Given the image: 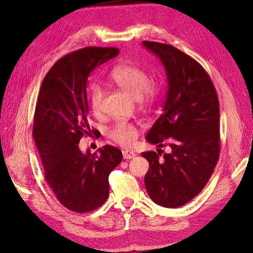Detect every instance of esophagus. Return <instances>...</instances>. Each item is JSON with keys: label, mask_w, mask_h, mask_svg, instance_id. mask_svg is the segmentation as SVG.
<instances>
[{"label": "esophagus", "mask_w": 253, "mask_h": 253, "mask_svg": "<svg viewBox=\"0 0 253 253\" xmlns=\"http://www.w3.org/2000/svg\"><path fill=\"white\" fill-rule=\"evenodd\" d=\"M135 156H136V154L132 151H128V149L123 151V157L125 158V160H130V158H134Z\"/></svg>", "instance_id": "34e87169"}]
</instances>
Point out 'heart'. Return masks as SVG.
Masks as SVG:
<instances>
[{"instance_id":"heart-1","label":"heart","mask_w":253,"mask_h":253,"mask_svg":"<svg viewBox=\"0 0 253 253\" xmlns=\"http://www.w3.org/2000/svg\"><path fill=\"white\" fill-rule=\"evenodd\" d=\"M110 79L131 97L140 98L144 101L152 100L156 89L151 84V78L146 71L134 65H122L115 68L110 74ZM104 92L99 85L93 84L89 89V101L95 113L101 109ZM110 138L121 145H130L135 140L136 130L129 124L119 122L109 131Z\"/></svg>"}]
</instances>
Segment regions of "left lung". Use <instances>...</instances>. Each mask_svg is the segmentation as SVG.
<instances>
[{"label":"left lung","mask_w":253,"mask_h":253,"mask_svg":"<svg viewBox=\"0 0 253 253\" xmlns=\"http://www.w3.org/2000/svg\"><path fill=\"white\" fill-rule=\"evenodd\" d=\"M160 58L168 77L163 113L146 140L169 153L145 152L149 163L145 186L154 202L179 208L194 199L215 168L220 154V105L208 72L190 55L173 45L143 41Z\"/></svg>","instance_id":"1"}]
</instances>
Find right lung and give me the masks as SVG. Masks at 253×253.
<instances>
[{
    "instance_id": "obj_1",
    "label": "right lung",
    "mask_w": 253,
    "mask_h": 253,
    "mask_svg": "<svg viewBox=\"0 0 253 253\" xmlns=\"http://www.w3.org/2000/svg\"><path fill=\"white\" fill-rule=\"evenodd\" d=\"M117 48L88 46L59 59L45 75L34 113L33 138L44 178L63 207L85 213L105 203L108 176L123 154L105 145L98 153H83L84 135L97 134L87 121L88 78L102 63L118 55Z\"/></svg>"
}]
</instances>
